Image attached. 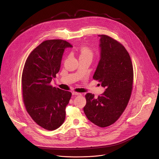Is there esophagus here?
Listing matches in <instances>:
<instances>
[{"mask_svg": "<svg viewBox=\"0 0 159 159\" xmlns=\"http://www.w3.org/2000/svg\"><path fill=\"white\" fill-rule=\"evenodd\" d=\"M72 95L73 96H80V95H81V94L80 93H77V92H72Z\"/></svg>", "mask_w": 159, "mask_h": 159, "instance_id": "1", "label": "esophagus"}]
</instances>
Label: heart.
<instances>
[{"label":"heart","mask_w":159,"mask_h":159,"mask_svg":"<svg viewBox=\"0 0 159 159\" xmlns=\"http://www.w3.org/2000/svg\"><path fill=\"white\" fill-rule=\"evenodd\" d=\"M80 57H90L93 56V51L89 47H82L79 50Z\"/></svg>","instance_id":"1"}]
</instances>
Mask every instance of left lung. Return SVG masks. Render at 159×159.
<instances>
[{
	"instance_id": "1",
	"label": "left lung",
	"mask_w": 159,
	"mask_h": 159,
	"mask_svg": "<svg viewBox=\"0 0 159 159\" xmlns=\"http://www.w3.org/2000/svg\"><path fill=\"white\" fill-rule=\"evenodd\" d=\"M98 36L100 60L93 79L106 90L98 98L87 93L84 111L89 121L99 127H107L119 119L128 105L133 69L129 55L122 44L107 35Z\"/></svg>"
}]
</instances>
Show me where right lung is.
Segmentation results:
<instances>
[{"label":"right lung","mask_w":159,"mask_h":159,"mask_svg":"<svg viewBox=\"0 0 159 159\" xmlns=\"http://www.w3.org/2000/svg\"><path fill=\"white\" fill-rule=\"evenodd\" d=\"M63 39L42 42L28 57L22 74V98L27 112L39 126L47 130L59 128L65 119V108L72 93L53 87L50 82L59 72L66 48Z\"/></svg>","instance_id":"right-lung-1"}]
</instances>
